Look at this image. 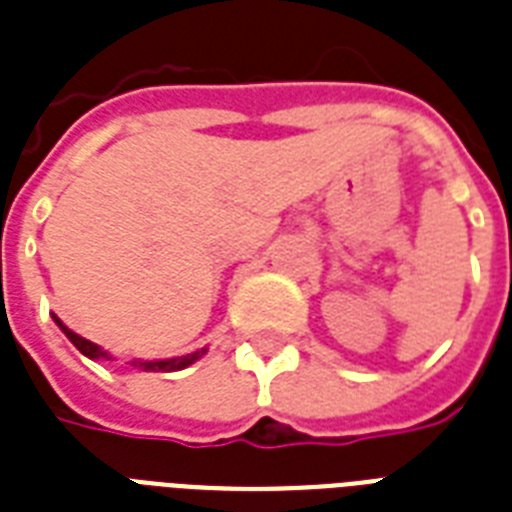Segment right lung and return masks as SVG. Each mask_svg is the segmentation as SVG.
Returning a JSON list of instances; mask_svg holds the SVG:
<instances>
[{
  "mask_svg": "<svg viewBox=\"0 0 512 512\" xmlns=\"http://www.w3.org/2000/svg\"><path fill=\"white\" fill-rule=\"evenodd\" d=\"M55 324H58L60 329H63V335L68 337V340L74 342L76 350L79 353H84L87 358H95V361H114V358L108 356L106 350L100 348V345H95V342L84 340V337H79L76 332H71L68 327H63V321L55 316ZM204 356V348L196 350V353H188V356H177V358H164V361H130L132 366H138V369H143V372H177V369H185V366H191L196 358Z\"/></svg>",
  "mask_w": 512,
  "mask_h": 512,
  "instance_id": "obj_1",
  "label": "right lung"
}]
</instances>
